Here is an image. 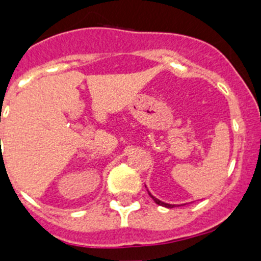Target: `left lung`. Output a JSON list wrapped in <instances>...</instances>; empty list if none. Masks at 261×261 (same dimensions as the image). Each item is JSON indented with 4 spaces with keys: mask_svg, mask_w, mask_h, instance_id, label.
<instances>
[{
    "mask_svg": "<svg viewBox=\"0 0 261 261\" xmlns=\"http://www.w3.org/2000/svg\"><path fill=\"white\" fill-rule=\"evenodd\" d=\"M145 187H146V186H145ZM147 192H149V191H147ZM149 196L151 197V198L154 199V202H155V203H156V204H159V206L167 207V208H173V207H175V204H169V203H165V202H162V201H159V199H158V198H155V197L152 196V194L150 193V192H149Z\"/></svg>",
    "mask_w": 261,
    "mask_h": 261,
    "instance_id": "obj_1",
    "label": "left lung"
}]
</instances>
